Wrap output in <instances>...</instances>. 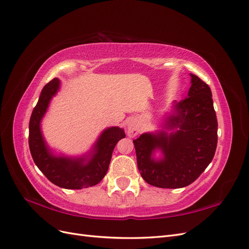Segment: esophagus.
<instances>
[{"mask_svg": "<svg viewBox=\"0 0 249 249\" xmlns=\"http://www.w3.org/2000/svg\"><path fill=\"white\" fill-rule=\"evenodd\" d=\"M141 131V125L138 119H131L127 124V134L129 138L137 137Z\"/></svg>", "mask_w": 249, "mask_h": 249, "instance_id": "obj_1", "label": "esophagus"}]
</instances>
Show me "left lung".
Masks as SVG:
<instances>
[{
    "instance_id": "left-lung-1",
    "label": "left lung",
    "mask_w": 249,
    "mask_h": 249,
    "mask_svg": "<svg viewBox=\"0 0 249 249\" xmlns=\"http://www.w3.org/2000/svg\"><path fill=\"white\" fill-rule=\"evenodd\" d=\"M188 97L174 101L160 130L133 141L138 168L151 186L179 189L195 181L210 165L217 147V117L209 85L190 74Z\"/></svg>"
}]
</instances>
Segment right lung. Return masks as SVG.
<instances>
[{
	"instance_id": "obj_1",
	"label": "right lung",
	"mask_w": 249,
	"mask_h": 249,
	"mask_svg": "<svg viewBox=\"0 0 249 249\" xmlns=\"http://www.w3.org/2000/svg\"><path fill=\"white\" fill-rule=\"evenodd\" d=\"M60 80L54 78L42 89L29 123V147L35 165L56 186L79 190L96 186L108 170L111 154L118 142L125 138L123 128L107 127L99 134L89 150L80 155H67L51 148L42 134L41 121L52 99L60 89Z\"/></svg>"
}]
</instances>
